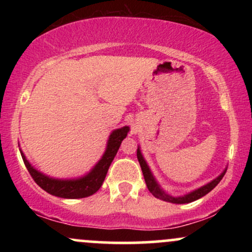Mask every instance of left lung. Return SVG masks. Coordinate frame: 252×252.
Instances as JSON below:
<instances>
[{"label": "left lung", "mask_w": 252, "mask_h": 252, "mask_svg": "<svg viewBox=\"0 0 252 252\" xmlns=\"http://www.w3.org/2000/svg\"><path fill=\"white\" fill-rule=\"evenodd\" d=\"M137 160H138V162H140L141 169H142L144 180H146V185H147V187H148L149 192L152 193L155 198L161 199V200L167 201V202H172V204H189V202L195 201V200H198V199L202 198V196L206 195L207 193L211 192V190L215 189L217 185L220 182L222 176L225 175V173H226V168H225L221 172L220 175L217 176L216 179H213V180L210 181L209 184L204 185V186L199 187V189L192 190V192H189V193H186V194H184V195L173 196V195L168 194V193H167L166 190H164L162 187L160 186V184H158V180H156L155 176L153 175V173L149 168L148 163H147V161L144 160L142 153H141L140 147H137Z\"/></svg>", "instance_id": "left-lung-1"}]
</instances>
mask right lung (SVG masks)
<instances>
[{
    "label": "right lung",
    "instance_id": "right-lung-1",
    "mask_svg": "<svg viewBox=\"0 0 252 252\" xmlns=\"http://www.w3.org/2000/svg\"><path fill=\"white\" fill-rule=\"evenodd\" d=\"M129 130L130 128L126 126L115 129L109 136L105 152H104L100 160L94 164V168L90 170L89 173H86L83 176H79V178L57 179L43 174V173L39 172L32 166L21 149H20V153H21L22 160H24L32 178L43 190H46L52 195L63 199L86 198V196L94 194L100 189L106 176V173H108L110 164H111L112 160L116 156L122 141L128 135Z\"/></svg>",
    "mask_w": 252,
    "mask_h": 252
}]
</instances>
